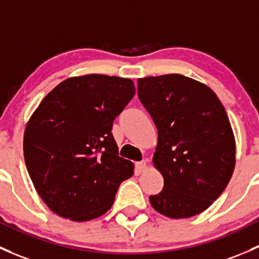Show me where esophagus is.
<instances>
[{
	"label": "esophagus",
	"instance_id": "esophagus-1",
	"mask_svg": "<svg viewBox=\"0 0 259 259\" xmlns=\"http://www.w3.org/2000/svg\"><path fill=\"white\" fill-rule=\"evenodd\" d=\"M135 170H137V174L145 172V171L148 170V164H146V161L137 162V165H135Z\"/></svg>",
	"mask_w": 259,
	"mask_h": 259
}]
</instances>
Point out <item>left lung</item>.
I'll list each match as a JSON object with an SVG mask.
<instances>
[{
    "label": "left lung",
    "instance_id": "left-lung-1",
    "mask_svg": "<svg viewBox=\"0 0 259 259\" xmlns=\"http://www.w3.org/2000/svg\"><path fill=\"white\" fill-rule=\"evenodd\" d=\"M138 95L157 129L152 162L164 178L151 206L170 219L201 213L222 194L236 165L222 103L206 84L181 74L140 78Z\"/></svg>",
    "mask_w": 259,
    "mask_h": 259
}]
</instances>
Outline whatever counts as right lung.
I'll return each mask as SVG.
<instances>
[{"label":"right lung","instance_id":"obj_1","mask_svg":"<svg viewBox=\"0 0 259 259\" xmlns=\"http://www.w3.org/2000/svg\"><path fill=\"white\" fill-rule=\"evenodd\" d=\"M132 79L87 74L68 78L43 98L26 125L23 154L46 205L72 221L110 209L134 164L118 155L113 121L133 99Z\"/></svg>","mask_w":259,"mask_h":259}]
</instances>
